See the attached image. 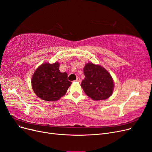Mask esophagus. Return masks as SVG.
Wrapping results in <instances>:
<instances>
[{"instance_id":"34e87169","label":"esophagus","mask_w":152,"mask_h":152,"mask_svg":"<svg viewBox=\"0 0 152 152\" xmlns=\"http://www.w3.org/2000/svg\"><path fill=\"white\" fill-rule=\"evenodd\" d=\"M76 81H77V82H81V79H80V77H77V79H76Z\"/></svg>"}]
</instances>
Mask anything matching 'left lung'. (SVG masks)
Wrapping results in <instances>:
<instances>
[{"label":"left lung","instance_id":"left-lung-1","mask_svg":"<svg viewBox=\"0 0 152 152\" xmlns=\"http://www.w3.org/2000/svg\"><path fill=\"white\" fill-rule=\"evenodd\" d=\"M83 70L85 78L81 86L86 95L95 101L105 100L112 95L113 80L104 68L89 63Z\"/></svg>","mask_w":152,"mask_h":152}]
</instances>
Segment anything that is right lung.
<instances>
[{
  "instance_id": "obj_1",
  "label": "right lung",
  "mask_w": 152,
  "mask_h": 152,
  "mask_svg": "<svg viewBox=\"0 0 152 152\" xmlns=\"http://www.w3.org/2000/svg\"><path fill=\"white\" fill-rule=\"evenodd\" d=\"M58 63L42 64L34 72L31 84L36 95L42 99L55 101L66 92L72 83L68 80L66 72L59 70Z\"/></svg>"
}]
</instances>
